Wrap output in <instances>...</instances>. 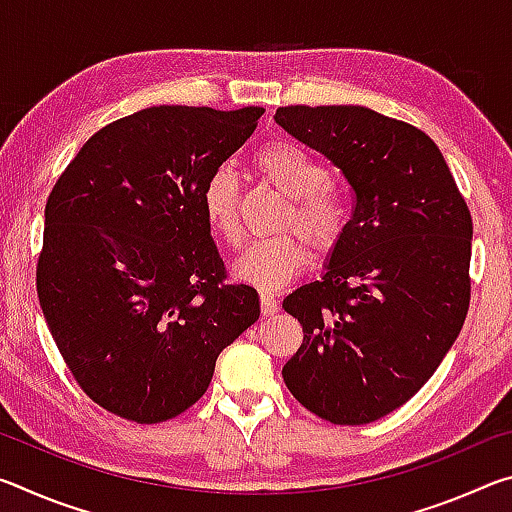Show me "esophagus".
I'll list each match as a JSON object with an SVG mask.
<instances>
[{"label":"esophagus","instance_id":"obj_1","mask_svg":"<svg viewBox=\"0 0 512 512\" xmlns=\"http://www.w3.org/2000/svg\"><path fill=\"white\" fill-rule=\"evenodd\" d=\"M259 305H262L264 316H273V314H277V311H280V302H277L273 293H268V291H264L262 296H259Z\"/></svg>","mask_w":512,"mask_h":512}]
</instances>
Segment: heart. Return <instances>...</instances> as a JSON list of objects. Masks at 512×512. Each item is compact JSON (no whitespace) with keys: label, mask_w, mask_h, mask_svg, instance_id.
<instances>
[{"label":"heart","mask_w":512,"mask_h":512,"mask_svg":"<svg viewBox=\"0 0 512 512\" xmlns=\"http://www.w3.org/2000/svg\"><path fill=\"white\" fill-rule=\"evenodd\" d=\"M255 169L289 196L284 212V228H298L318 250L339 244L348 207L332 189L325 187L327 171L307 151L291 142H271L255 153ZM201 207L205 221L230 246L241 239L239 223V183L228 167L214 169L201 189ZM309 262V246L298 232H287L268 239H257L237 257L235 275L253 287L275 291L282 289Z\"/></svg>","instance_id":"heart-1"}]
</instances>
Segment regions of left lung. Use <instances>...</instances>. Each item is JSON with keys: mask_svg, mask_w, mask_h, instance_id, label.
<instances>
[{"mask_svg": "<svg viewBox=\"0 0 512 512\" xmlns=\"http://www.w3.org/2000/svg\"><path fill=\"white\" fill-rule=\"evenodd\" d=\"M275 121L354 194L323 277L282 302L305 332L284 384L318 418L375 422L427 384L461 332L472 216L443 153L406 121L363 106H287Z\"/></svg>", "mask_w": 512, "mask_h": 512, "instance_id": "1", "label": "left lung"}]
</instances>
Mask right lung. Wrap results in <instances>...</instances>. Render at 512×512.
<instances>
[{"mask_svg": "<svg viewBox=\"0 0 512 512\" xmlns=\"http://www.w3.org/2000/svg\"><path fill=\"white\" fill-rule=\"evenodd\" d=\"M264 108H146L94 133L45 207L38 298L83 393L124 420L201 400L223 348L259 318L225 280L201 207L207 176Z\"/></svg>", "mask_w": 512, "mask_h": 512, "instance_id": "add662e5", "label": "right lung"}]
</instances>
